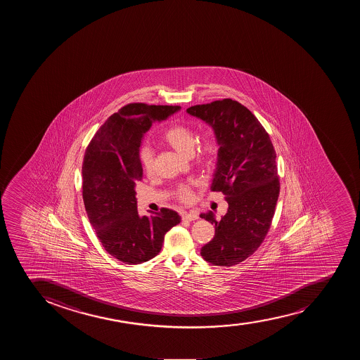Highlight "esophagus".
Returning a JSON list of instances; mask_svg holds the SVG:
<instances>
[{
    "instance_id": "1",
    "label": "esophagus",
    "mask_w": 360,
    "mask_h": 360,
    "mask_svg": "<svg viewBox=\"0 0 360 360\" xmlns=\"http://www.w3.org/2000/svg\"><path fill=\"white\" fill-rule=\"evenodd\" d=\"M183 221H196L198 219V214L196 212H183Z\"/></svg>"
}]
</instances>
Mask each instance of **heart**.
Listing matches in <instances>:
<instances>
[{"instance_id":"heart-1","label":"heart","mask_w":360,"mask_h":360,"mask_svg":"<svg viewBox=\"0 0 360 360\" xmlns=\"http://www.w3.org/2000/svg\"><path fill=\"white\" fill-rule=\"evenodd\" d=\"M162 139L171 148L177 150L183 155H191L195 150L198 135L190 125L174 124L163 132ZM221 151V144L214 135H207L197 146L196 158L204 167H211L217 162ZM139 163L144 174H151L153 172V153L149 146H142L139 153ZM174 196L177 200L188 203L193 198V189L189 184H179L176 188Z\"/></svg>"}]
</instances>
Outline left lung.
Listing matches in <instances>:
<instances>
[{
    "label": "left lung",
    "mask_w": 360,
    "mask_h": 360,
    "mask_svg": "<svg viewBox=\"0 0 360 360\" xmlns=\"http://www.w3.org/2000/svg\"><path fill=\"white\" fill-rule=\"evenodd\" d=\"M186 111L210 124L219 141L211 190L223 193L229 204L221 221L211 211L200 214L216 231L200 255L212 265L232 266L256 252L270 229L281 190L276 150L256 116L237 101H214Z\"/></svg>",
    "instance_id": "obj_1"
}]
</instances>
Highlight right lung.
<instances>
[{
	"label": "right lung",
	"instance_id": "1",
	"mask_svg": "<svg viewBox=\"0 0 360 360\" xmlns=\"http://www.w3.org/2000/svg\"><path fill=\"white\" fill-rule=\"evenodd\" d=\"M178 105L130 103L111 115L86 148L82 196L90 224L104 249L124 264H141L160 253L164 236L181 221L176 211L141 217L136 183L142 181L139 146L153 121H165Z\"/></svg>",
	"mask_w": 360,
	"mask_h": 360
}]
</instances>
